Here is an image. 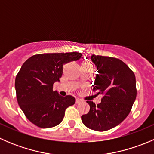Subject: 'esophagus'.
Segmentation results:
<instances>
[{
    "label": "esophagus",
    "mask_w": 154,
    "mask_h": 154,
    "mask_svg": "<svg viewBox=\"0 0 154 154\" xmlns=\"http://www.w3.org/2000/svg\"><path fill=\"white\" fill-rule=\"evenodd\" d=\"M82 101H83V100H82L81 99H79V98L76 99V103H77H77H80V102H82Z\"/></svg>",
    "instance_id": "esophagus-1"
}]
</instances>
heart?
Masks as SVG:
<instances>
[{
	"mask_svg": "<svg viewBox=\"0 0 154 154\" xmlns=\"http://www.w3.org/2000/svg\"><path fill=\"white\" fill-rule=\"evenodd\" d=\"M82 66H93L92 63L89 61H85L82 63Z\"/></svg>",
	"mask_w": 154,
	"mask_h": 154,
	"instance_id": "1",
	"label": "heart"
}]
</instances>
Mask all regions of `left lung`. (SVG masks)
Wrapping results in <instances>:
<instances>
[{"mask_svg": "<svg viewBox=\"0 0 154 154\" xmlns=\"http://www.w3.org/2000/svg\"><path fill=\"white\" fill-rule=\"evenodd\" d=\"M97 74L93 91L103 94L101 103L87 100L90 110L81 116L83 125L95 131H106L122 123L131 111L137 89L133 71L121 60L93 55Z\"/></svg>", "mask_w": 154, "mask_h": 154, "instance_id": "8db88e82", "label": "left lung"}]
</instances>
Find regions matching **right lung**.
<instances>
[{
	"mask_svg": "<svg viewBox=\"0 0 154 154\" xmlns=\"http://www.w3.org/2000/svg\"><path fill=\"white\" fill-rule=\"evenodd\" d=\"M78 52L40 54L24 62L15 77L18 103L30 122L50 128L63 121L68 106L75 103L71 95L62 97L53 90L63 75V66L81 57Z\"/></svg>",
	"mask_w": 154,
	"mask_h": 154,
	"instance_id": "1",
	"label": "right lung"
}]
</instances>
